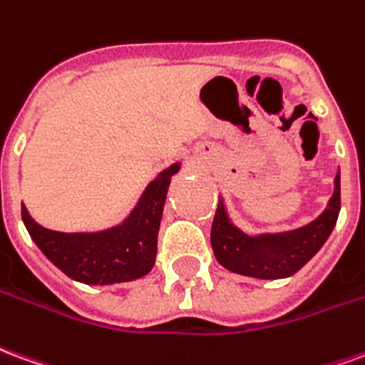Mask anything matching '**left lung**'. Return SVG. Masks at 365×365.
I'll return each instance as SVG.
<instances>
[{"label":"left lung","instance_id":"left-lung-1","mask_svg":"<svg viewBox=\"0 0 365 365\" xmlns=\"http://www.w3.org/2000/svg\"><path fill=\"white\" fill-rule=\"evenodd\" d=\"M340 212V171L323 214L303 227L276 233H247L233 223L220 196L212 223V249L217 262L230 272L259 280H280L309 262L336 225Z\"/></svg>","mask_w":365,"mask_h":365}]
</instances>
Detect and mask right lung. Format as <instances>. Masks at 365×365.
Masks as SVG:
<instances>
[{"label":"right lung","mask_w":365,"mask_h":365,"mask_svg":"<svg viewBox=\"0 0 365 365\" xmlns=\"http://www.w3.org/2000/svg\"><path fill=\"white\" fill-rule=\"evenodd\" d=\"M179 171L180 163L163 169L145 186L126 220L108 230L77 233L46 230L34 222L25 204L21 206L23 223L44 257L71 280L91 286L138 280L155 264L165 196L173 175Z\"/></svg>","instance_id":"1"}]
</instances>
